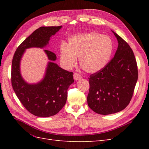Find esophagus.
Instances as JSON below:
<instances>
[{
	"label": "esophagus",
	"mask_w": 149,
	"mask_h": 149,
	"mask_svg": "<svg viewBox=\"0 0 149 149\" xmlns=\"http://www.w3.org/2000/svg\"><path fill=\"white\" fill-rule=\"evenodd\" d=\"M73 77H74V79H75V80H79V79H81L82 78V77H81V76L80 74H78V73H74V74H73Z\"/></svg>",
	"instance_id": "34e87169"
}]
</instances>
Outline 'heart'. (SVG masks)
<instances>
[{
    "instance_id": "1",
    "label": "heart",
    "mask_w": 149,
    "mask_h": 149,
    "mask_svg": "<svg viewBox=\"0 0 149 149\" xmlns=\"http://www.w3.org/2000/svg\"><path fill=\"white\" fill-rule=\"evenodd\" d=\"M113 52V42L109 36L89 32L72 36L68 45L63 43L60 47L61 64L70 70L79 63L88 73L100 71L109 62Z\"/></svg>"
}]
</instances>
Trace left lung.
<instances>
[{"label":"left lung","mask_w":149,"mask_h":149,"mask_svg":"<svg viewBox=\"0 0 149 149\" xmlns=\"http://www.w3.org/2000/svg\"><path fill=\"white\" fill-rule=\"evenodd\" d=\"M118 47L114 58L100 71L90 75L88 106L97 114L121 111L131 100L138 79L134 52L129 44L112 31Z\"/></svg>","instance_id":"obj_1"}]
</instances>
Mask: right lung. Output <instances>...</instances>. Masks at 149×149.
I'll use <instances>...</instances> for the list:
<instances>
[{
    "label": "right lung",
    "mask_w": 149,
    "mask_h": 149,
    "mask_svg": "<svg viewBox=\"0 0 149 149\" xmlns=\"http://www.w3.org/2000/svg\"><path fill=\"white\" fill-rule=\"evenodd\" d=\"M62 26H41L35 30L17 48L12 60V88L25 109L38 117L54 116L63 107L67 100L68 89L74 82L73 73L62 69L55 63L53 61L56 59L55 54L44 49L49 60L45 74L39 83L29 84L21 75V58L26 49L46 47L52 36Z\"/></svg>",
    "instance_id": "add662e5"
}]
</instances>
